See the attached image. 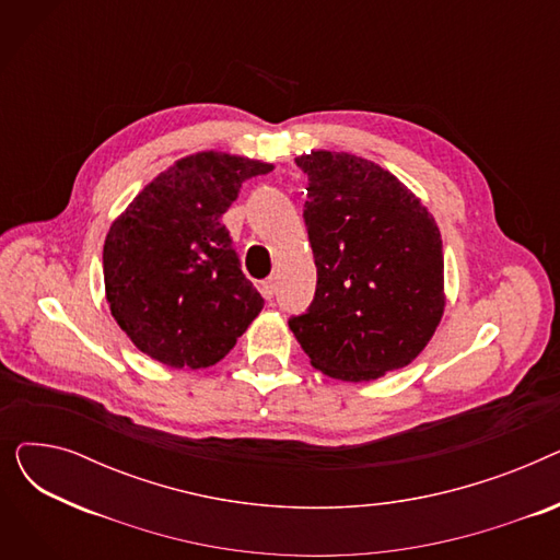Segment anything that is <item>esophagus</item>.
Wrapping results in <instances>:
<instances>
[{"label": "esophagus", "instance_id": "esophagus-1", "mask_svg": "<svg viewBox=\"0 0 560 560\" xmlns=\"http://www.w3.org/2000/svg\"><path fill=\"white\" fill-rule=\"evenodd\" d=\"M275 290H277V281H275V277L265 279V281L260 283V295H262L265 300H272V298H275Z\"/></svg>", "mask_w": 560, "mask_h": 560}]
</instances>
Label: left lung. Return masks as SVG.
I'll use <instances>...</instances> for the list:
<instances>
[{
	"mask_svg": "<svg viewBox=\"0 0 560 560\" xmlns=\"http://www.w3.org/2000/svg\"><path fill=\"white\" fill-rule=\"evenodd\" d=\"M304 222L315 298L290 317L311 365L340 381H374L418 359L445 311L443 238L427 206L395 174L345 152H311Z\"/></svg>",
	"mask_w": 560,
	"mask_h": 560,
	"instance_id": "obj_1",
	"label": "left lung"
}]
</instances>
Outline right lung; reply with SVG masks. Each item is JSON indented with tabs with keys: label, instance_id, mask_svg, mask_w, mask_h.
Returning <instances> with one entry per match:
<instances>
[{
	"label": "right lung",
	"instance_id": "obj_1",
	"mask_svg": "<svg viewBox=\"0 0 560 560\" xmlns=\"http://www.w3.org/2000/svg\"><path fill=\"white\" fill-rule=\"evenodd\" d=\"M272 167L222 152L186 156L110 224L106 300L142 354L170 368L215 365L260 313L222 215L243 182Z\"/></svg>",
	"mask_w": 560,
	"mask_h": 560
}]
</instances>
